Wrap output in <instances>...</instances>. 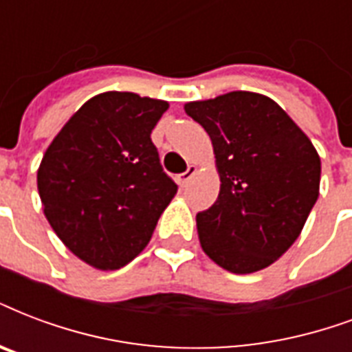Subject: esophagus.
<instances>
[{
  "instance_id": "esophagus-1",
  "label": "esophagus",
  "mask_w": 352,
  "mask_h": 352,
  "mask_svg": "<svg viewBox=\"0 0 352 352\" xmlns=\"http://www.w3.org/2000/svg\"><path fill=\"white\" fill-rule=\"evenodd\" d=\"M197 173V168L195 166H188V170L184 171V173H181V175H177V182H179V186L184 188L188 184V181L192 179V177Z\"/></svg>"
}]
</instances>
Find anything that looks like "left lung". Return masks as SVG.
Wrapping results in <instances>:
<instances>
[{"label": "left lung", "instance_id": "8db88e82", "mask_svg": "<svg viewBox=\"0 0 352 352\" xmlns=\"http://www.w3.org/2000/svg\"><path fill=\"white\" fill-rule=\"evenodd\" d=\"M184 111L210 136L221 181L216 203L195 218L201 248L230 273L264 270L299 238L318 201L316 147L262 94L229 92Z\"/></svg>", "mask_w": 352, "mask_h": 352}]
</instances>
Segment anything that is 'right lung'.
I'll return each instance as SVG.
<instances>
[{"label": "right lung", "mask_w": 352, "mask_h": 352, "mask_svg": "<svg viewBox=\"0 0 352 352\" xmlns=\"http://www.w3.org/2000/svg\"><path fill=\"white\" fill-rule=\"evenodd\" d=\"M168 107L133 92L99 94L69 118L40 162L51 229L98 270H120L138 256L177 194L151 142Z\"/></svg>", "instance_id": "right-lung-1"}]
</instances>
